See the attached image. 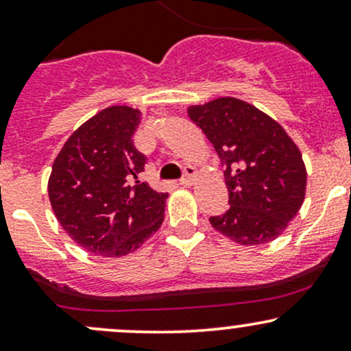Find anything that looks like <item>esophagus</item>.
<instances>
[{"instance_id": "esophagus-1", "label": "esophagus", "mask_w": 351, "mask_h": 351, "mask_svg": "<svg viewBox=\"0 0 351 351\" xmlns=\"http://www.w3.org/2000/svg\"><path fill=\"white\" fill-rule=\"evenodd\" d=\"M195 176H196V170L195 167H184V171H183V178L180 180V183L183 184V186H191L193 181H195Z\"/></svg>"}]
</instances>
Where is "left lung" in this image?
<instances>
[{"label":"left lung","instance_id":"8db88e82","mask_svg":"<svg viewBox=\"0 0 351 351\" xmlns=\"http://www.w3.org/2000/svg\"><path fill=\"white\" fill-rule=\"evenodd\" d=\"M188 115L224 167L229 209L211 226L243 245L271 243L299 213L307 188L302 153L287 132L244 100L217 97Z\"/></svg>","mask_w":351,"mask_h":351}]
</instances>
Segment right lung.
Returning <instances> with one entry per match:
<instances>
[{
	"label": "right lung",
	"instance_id": "right-lung-1",
	"mask_svg": "<svg viewBox=\"0 0 351 351\" xmlns=\"http://www.w3.org/2000/svg\"><path fill=\"white\" fill-rule=\"evenodd\" d=\"M140 120L138 108H104L67 138L52 165V211L64 231L95 256L134 252L163 223L168 193L138 180L147 163L134 145Z\"/></svg>",
	"mask_w": 351,
	"mask_h": 351
}]
</instances>
